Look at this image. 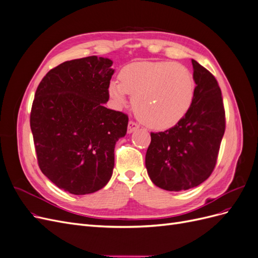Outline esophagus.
I'll use <instances>...</instances> for the list:
<instances>
[{
  "mask_svg": "<svg viewBox=\"0 0 258 258\" xmlns=\"http://www.w3.org/2000/svg\"><path fill=\"white\" fill-rule=\"evenodd\" d=\"M138 128H139V124L136 121H134V120L129 121V123H128V132H129V134L136 131Z\"/></svg>",
  "mask_w": 258,
  "mask_h": 258,
  "instance_id": "obj_1",
  "label": "esophagus"
}]
</instances>
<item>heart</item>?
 Instances as JSON below:
<instances>
[{"mask_svg": "<svg viewBox=\"0 0 258 258\" xmlns=\"http://www.w3.org/2000/svg\"><path fill=\"white\" fill-rule=\"evenodd\" d=\"M118 80L108 86L112 100L121 106L127 95L134 97L139 118L157 130L175 126L189 111L196 91L190 70L174 61L134 62L120 70Z\"/></svg>", "mask_w": 258, "mask_h": 258, "instance_id": "b5f03b06", "label": "heart"}]
</instances>
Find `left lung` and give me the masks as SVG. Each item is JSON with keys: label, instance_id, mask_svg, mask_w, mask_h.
<instances>
[{"label": "left lung", "instance_id": "8db88e82", "mask_svg": "<svg viewBox=\"0 0 258 258\" xmlns=\"http://www.w3.org/2000/svg\"><path fill=\"white\" fill-rule=\"evenodd\" d=\"M191 63L196 91L189 111L174 127L151 132L145 156L152 182L169 191L192 188L212 174L226 127L216 79L197 61Z\"/></svg>", "mask_w": 258, "mask_h": 258}]
</instances>
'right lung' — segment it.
I'll list each match as a JSON object with an SVG mask.
<instances>
[{
    "label": "right lung",
    "instance_id": "add662e5",
    "mask_svg": "<svg viewBox=\"0 0 258 258\" xmlns=\"http://www.w3.org/2000/svg\"><path fill=\"white\" fill-rule=\"evenodd\" d=\"M112 64L97 56L66 61L35 91L30 127L38 167L70 194H91L107 184L115 144L127 132L128 115L103 106Z\"/></svg>",
    "mask_w": 258,
    "mask_h": 258
}]
</instances>
